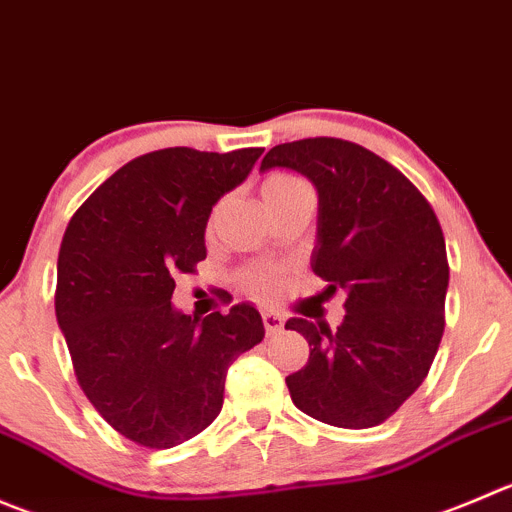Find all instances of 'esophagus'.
Here are the masks:
<instances>
[{
    "instance_id": "1",
    "label": "esophagus",
    "mask_w": 512,
    "mask_h": 512,
    "mask_svg": "<svg viewBox=\"0 0 512 512\" xmlns=\"http://www.w3.org/2000/svg\"><path fill=\"white\" fill-rule=\"evenodd\" d=\"M262 325H265L267 335H277V332L285 330V320H282L277 312H265V315H262Z\"/></svg>"
}]
</instances>
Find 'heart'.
Here are the masks:
<instances>
[{"label":"heart","mask_w":512,"mask_h":512,"mask_svg":"<svg viewBox=\"0 0 512 512\" xmlns=\"http://www.w3.org/2000/svg\"><path fill=\"white\" fill-rule=\"evenodd\" d=\"M302 185H305V182H300L297 177L272 175V177H267L265 185H262V195H265V200H270V197H282ZM250 285H252V290H257L260 295H270V292L275 290V280H272L270 272H252Z\"/></svg>","instance_id":"1"}]
</instances>
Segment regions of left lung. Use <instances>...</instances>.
Returning a JSON list of instances; mask_svg holds the SVG:
<instances>
[{
    "label": "left lung",
    "mask_w": 512,
    "mask_h": 512,
    "mask_svg": "<svg viewBox=\"0 0 512 512\" xmlns=\"http://www.w3.org/2000/svg\"><path fill=\"white\" fill-rule=\"evenodd\" d=\"M300 172L317 190L310 265L345 290V317L330 330L290 317L310 345L287 375L302 413L335 428H372L423 385L445 327L448 255L433 207L390 162L335 137L272 147L260 172Z\"/></svg>",
    "instance_id": "obj_1"
}]
</instances>
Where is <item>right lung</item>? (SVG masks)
Segmentation results:
<instances>
[{
	"label": "right lung",
	"instance_id": "right-lung-1",
	"mask_svg": "<svg viewBox=\"0 0 512 512\" xmlns=\"http://www.w3.org/2000/svg\"><path fill=\"white\" fill-rule=\"evenodd\" d=\"M262 147H167L119 167L74 212L57 260L59 330L89 403L124 438L175 448L222 410L227 367L265 337L237 302L205 320L177 310V272L207 257L215 202L247 180Z\"/></svg>",
	"mask_w": 512,
	"mask_h": 512
}]
</instances>
